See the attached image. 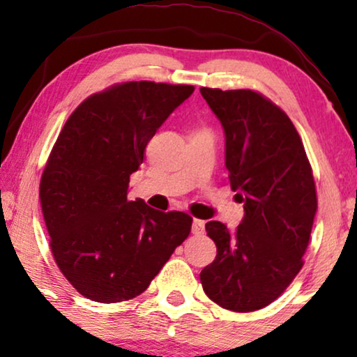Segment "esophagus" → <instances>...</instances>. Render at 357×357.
<instances>
[{
  "mask_svg": "<svg viewBox=\"0 0 357 357\" xmlns=\"http://www.w3.org/2000/svg\"><path fill=\"white\" fill-rule=\"evenodd\" d=\"M191 231L195 233V235H203V233H204V221L203 220H192Z\"/></svg>",
  "mask_w": 357,
  "mask_h": 357,
  "instance_id": "esophagus-1",
  "label": "esophagus"
}]
</instances>
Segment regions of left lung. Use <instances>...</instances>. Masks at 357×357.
I'll list each match as a JSON object with an SVG mask.
<instances>
[{
	"mask_svg": "<svg viewBox=\"0 0 357 357\" xmlns=\"http://www.w3.org/2000/svg\"><path fill=\"white\" fill-rule=\"evenodd\" d=\"M225 130V166L245 216L235 231L208 221L216 258L199 273L204 294L233 310L272 304L301 272L317 196L292 121L253 90L199 89Z\"/></svg>",
	"mask_w": 357,
	"mask_h": 357,
	"instance_id": "left-lung-1",
	"label": "left lung"
}]
</instances>
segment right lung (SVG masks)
<instances>
[{
  "mask_svg": "<svg viewBox=\"0 0 357 357\" xmlns=\"http://www.w3.org/2000/svg\"><path fill=\"white\" fill-rule=\"evenodd\" d=\"M195 92L192 85L126 82L93 93L65 122L40 183L53 258L96 302L134 298L149 287L192 218L129 202V178L155 130Z\"/></svg>",
  "mask_w": 357,
  "mask_h": 357,
  "instance_id": "add662e5",
  "label": "right lung"
}]
</instances>
